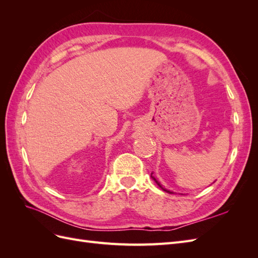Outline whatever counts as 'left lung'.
<instances>
[{
  "label": "left lung",
  "instance_id": "8db88e82",
  "mask_svg": "<svg viewBox=\"0 0 258 258\" xmlns=\"http://www.w3.org/2000/svg\"><path fill=\"white\" fill-rule=\"evenodd\" d=\"M152 177H153V178H154V181H155V182H156V183H157V184H158V185H159V187H161V188H162V190H165V191H168V192H171V191H169V190H167V189H166V188H163V187H162V186H161V184H160V183H159V182H158V181H157V179H156V178H155V177H154V176H152ZM171 194H172V192H171Z\"/></svg>",
  "mask_w": 258,
  "mask_h": 258
}]
</instances>
